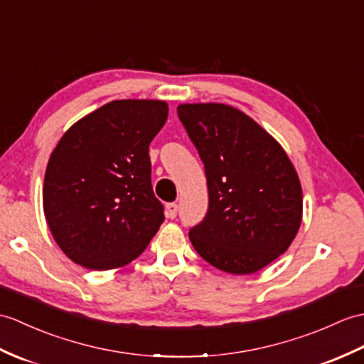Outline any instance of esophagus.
Masks as SVG:
<instances>
[{
    "mask_svg": "<svg viewBox=\"0 0 364 364\" xmlns=\"http://www.w3.org/2000/svg\"><path fill=\"white\" fill-rule=\"evenodd\" d=\"M176 213H178V205H176V203H167V205H166V215L168 218H175Z\"/></svg>",
    "mask_w": 364,
    "mask_h": 364,
    "instance_id": "obj_1",
    "label": "esophagus"
}]
</instances>
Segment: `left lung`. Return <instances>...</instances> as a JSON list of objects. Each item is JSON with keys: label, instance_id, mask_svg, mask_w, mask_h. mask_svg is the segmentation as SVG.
<instances>
[{"label": "left lung", "instance_id": "8db88e82", "mask_svg": "<svg viewBox=\"0 0 364 364\" xmlns=\"http://www.w3.org/2000/svg\"><path fill=\"white\" fill-rule=\"evenodd\" d=\"M181 124L205 164L208 213L189 230L198 255L231 274H251L289 250L302 189L279 142L240 109L183 104Z\"/></svg>", "mask_w": 364, "mask_h": 364}]
</instances>
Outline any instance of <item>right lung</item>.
I'll return each mask as SVG.
<instances>
[{"instance_id":"obj_1","label":"right lung","mask_w":364,"mask_h":364,"mask_svg":"<svg viewBox=\"0 0 364 364\" xmlns=\"http://www.w3.org/2000/svg\"><path fill=\"white\" fill-rule=\"evenodd\" d=\"M167 112L164 100H113L75 122L50 154L45 217L75 264L99 272L130 264L164 222L149 146Z\"/></svg>"}]
</instances>
